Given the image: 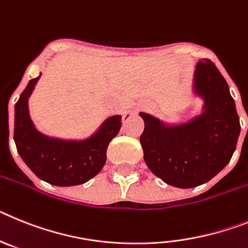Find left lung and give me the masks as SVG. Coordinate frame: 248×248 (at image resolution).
<instances>
[{"label": "left lung", "mask_w": 248, "mask_h": 248, "mask_svg": "<svg viewBox=\"0 0 248 248\" xmlns=\"http://www.w3.org/2000/svg\"><path fill=\"white\" fill-rule=\"evenodd\" d=\"M193 88L203 98V112L186 124L166 126L140 113L145 121L140 142L146 165L166 184L180 188L206 184L225 169L241 132L234 100L214 62L196 64Z\"/></svg>", "instance_id": "obj_1"}]
</instances>
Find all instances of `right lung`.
<instances>
[{"label":"right lung","mask_w":248,"mask_h":248,"mask_svg":"<svg viewBox=\"0 0 248 248\" xmlns=\"http://www.w3.org/2000/svg\"><path fill=\"white\" fill-rule=\"evenodd\" d=\"M40 77L30 81L15 106L14 139L17 151L34 175L48 184H85L102 170L108 143L121 128L122 117H108L97 132L83 141H63L42 135L36 130L29 112V97Z\"/></svg>","instance_id":"add662e5"}]
</instances>
